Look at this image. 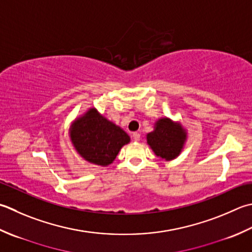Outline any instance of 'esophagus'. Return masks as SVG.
<instances>
[{"mask_svg":"<svg viewBox=\"0 0 252 252\" xmlns=\"http://www.w3.org/2000/svg\"><path fill=\"white\" fill-rule=\"evenodd\" d=\"M140 139H141L140 133H137V132H134V133H133V134H132V140H133V141L137 142V141H140Z\"/></svg>","mask_w":252,"mask_h":252,"instance_id":"1","label":"esophagus"}]
</instances>
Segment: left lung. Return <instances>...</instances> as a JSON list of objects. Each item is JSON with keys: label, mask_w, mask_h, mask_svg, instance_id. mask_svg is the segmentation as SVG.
<instances>
[{"label": "left lung", "mask_w": 252, "mask_h": 252, "mask_svg": "<svg viewBox=\"0 0 252 252\" xmlns=\"http://www.w3.org/2000/svg\"><path fill=\"white\" fill-rule=\"evenodd\" d=\"M147 144L156 156L171 160L180 154L187 140V133L180 123L162 118L155 123V129L146 136Z\"/></svg>", "instance_id": "8db88e82"}]
</instances>
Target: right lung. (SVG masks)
<instances>
[{"mask_svg":"<svg viewBox=\"0 0 252 252\" xmlns=\"http://www.w3.org/2000/svg\"><path fill=\"white\" fill-rule=\"evenodd\" d=\"M70 136L78 154L99 166L110 165L121 147L130 142V136L120 126L99 115L95 108L74 121Z\"/></svg>","mask_w":252,"mask_h":252,"instance_id":"right-lung-1","label":"right lung"}]
</instances>
